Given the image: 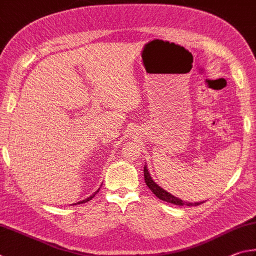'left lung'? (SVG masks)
I'll list each match as a JSON object with an SVG mask.
<instances>
[{
    "mask_svg": "<svg viewBox=\"0 0 256 256\" xmlns=\"http://www.w3.org/2000/svg\"><path fill=\"white\" fill-rule=\"evenodd\" d=\"M144 176H145V182L147 186L150 188V191L153 192V194L158 196V199L163 200V201H166V202H170V204H176V206H189V207H191V206H199L201 204H204V201H201V202H186V201H183L181 199L176 198V196H172L171 194H168V191H165L163 188H160L158 183L154 182L153 178H152L150 174L148 172V170H147V166L145 165L144 166Z\"/></svg>",
    "mask_w": 256,
    "mask_h": 256,
    "instance_id": "obj_1",
    "label": "left lung"
}]
</instances>
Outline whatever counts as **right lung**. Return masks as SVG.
I'll return each instance as SVG.
<instances>
[{"label": "right lung", "mask_w": 256, "mask_h": 256, "mask_svg": "<svg viewBox=\"0 0 256 256\" xmlns=\"http://www.w3.org/2000/svg\"><path fill=\"white\" fill-rule=\"evenodd\" d=\"M98 190H100V188H98V190H96V192H94V194H93L92 196H88V198H86V199H85V200H82V201H80V202H78V204H84V202H88V201H90V200H91V199L93 198V196L96 194V192H98Z\"/></svg>", "instance_id": "obj_1"}]
</instances>
